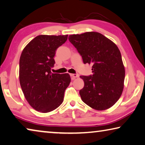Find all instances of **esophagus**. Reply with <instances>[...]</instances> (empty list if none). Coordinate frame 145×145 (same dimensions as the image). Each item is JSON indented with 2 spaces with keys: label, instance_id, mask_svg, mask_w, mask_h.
Masks as SVG:
<instances>
[{
  "label": "esophagus",
  "instance_id": "esophagus-1",
  "mask_svg": "<svg viewBox=\"0 0 145 145\" xmlns=\"http://www.w3.org/2000/svg\"><path fill=\"white\" fill-rule=\"evenodd\" d=\"M70 76H71V78H72V80H74L75 78H77L78 77H79V75L77 74H73V73H70Z\"/></svg>",
  "mask_w": 145,
  "mask_h": 145
}]
</instances>
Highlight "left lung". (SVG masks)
<instances>
[{
  "mask_svg": "<svg viewBox=\"0 0 145 145\" xmlns=\"http://www.w3.org/2000/svg\"><path fill=\"white\" fill-rule=\"evenodd\" d=\"M68 39L83 63L92 65V75L80 76L84 82L79 91L82 101L95 110L110 108L120 98L124 88L125 70L118 47L98 32L71 35Z\"/></svg>",
  "mask_w": 145,
  "mask_h": 145,
  "instance_id": "obj_1",
  "label": "left lung"
}]
</instances>
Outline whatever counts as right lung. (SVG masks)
I'll list each match as a JSON object with an SVG mask.
<instances>
[{"instance_id": "1", "label": "right lung", "mask_w": 145, "mask_h": 145, "mask_svg": "<svg viewBox=\"0 0 145 145\" xmlns=\"http://www.w3.org/2000/svg\"><path fill=\"white\" fill-rule=\"evenodd\" d=\"M68 35H40L22 50L19 61V81L31 106L42 113L58 108L71 82L68 73H52L56 50L67 40Z\"/></svg>"}]
</instances>
